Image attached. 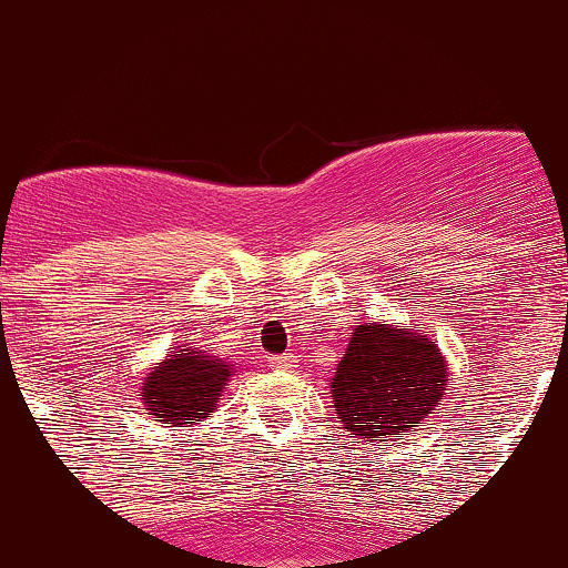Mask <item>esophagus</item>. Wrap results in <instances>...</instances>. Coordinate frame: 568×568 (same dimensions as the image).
<instances>
[{"instance_id": "34e87169", "label": "esophagus", "mask_w": 568, "mask_h": 568, "mask_svg": "<svg viewBox=\"0 0 568 568\" xmlns=\"http://www.w3.org/2000/svg\"><path fill=\"white\" fill-rule=\"evenodd\" d=\"M272 368H275V371H293V368H296V355H293V352H285V355H275V357H272Z\"/></svg>"}]
</instances>
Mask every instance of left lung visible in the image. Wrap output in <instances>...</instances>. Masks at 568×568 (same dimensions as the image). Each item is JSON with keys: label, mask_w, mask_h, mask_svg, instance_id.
<instances>
[{"label": "left lung", "mask_w": 568, "mask_h": 568, "mask_svg": "<svg viewBox=\"0 0 568 568\" xmlns=\"http://www.w3.org/2000/svg\"><path fill=\"white\" fill-rule=\"evenodd\" d=\"M446 355L429 331L368 321L352 331L331 379V400L349 438L374 446L419 427L446 397Z\"/></svg>", "instance_id": "obj_1"}]
</instances>
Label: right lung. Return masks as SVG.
Here are the masks:
<instances>
[{"label": "right lung", "mask_w": 568, "mask_h": 568, "mask_svg": "<svg viewBox=\"0 0 568 568\" xmlns=\"http://www.w3.org/2000/svg\"><path fill=\"white\" fill-rule=\"evenodd\" d=\"M234 374L237 366L189 338L186 344L171 347L165 361L149 368L141 379L139 400L158 425L192 427L216 414Z\"/></svg>", "instance_id": "1"}]
</instances>
